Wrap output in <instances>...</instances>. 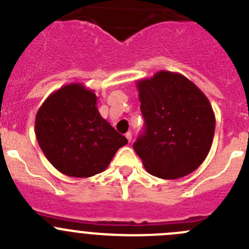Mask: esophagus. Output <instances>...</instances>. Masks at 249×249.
<instances>
[{
  "label": "esophagus",
  "instance_id": "obj_1",
  "mask_svg": "<svg viewBox=\"0 0 249 249\" xmlns=\"http://www.w3.org/2000/svg\"><path fill=\"white\" fill-rule=\"evenodd\" d=\"M125 138L127 139V141H129V142H131V140H132V135H131V132H126V134H125Z\"/></svg>",
  "mask_w": 249,
  "mask_h": 249
}]
</instances>
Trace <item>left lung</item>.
Returning a JSON list of instances; mask_svg holds the SVG:
<instances>
[{
	"label": "left lung",
	"instance_id": "8db88e82",
	"mask_svg": "<svg viewBox=\"0 0 249 249\" xmlns=\"http://www.w3.org/2000/svg\"><path fill=\"white\" fill-rule=\"evenodd\" d=\"M145 134L132 145L146 171L162 179L194 172L209 155L215 113L208 97L182 73L156 72L136 81Z\"/></svg>",
	"mask_w": 249,
	"mask_h": 249
}]
</instances>
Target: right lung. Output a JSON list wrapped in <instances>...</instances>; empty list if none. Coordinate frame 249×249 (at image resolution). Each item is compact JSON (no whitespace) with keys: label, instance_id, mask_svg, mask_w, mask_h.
Masks as SVG:
<instances>
[{"label":"right lung","instance_id":"add662e5","mask_svg":"<svg viewBox=\"0 0 249 249\" xmlns=\"http://www.w3.org/2000/svg\"><path fill=\"white\" fill-rule=\"evenodd\" d=\"M97 99L83 83H69L51 93L36 111L39 146L48 161L69 177L88 178L106 171L127 143L102 118Z\"/></svg>","mask_w":249,"mask_h":249}]
</instances>
